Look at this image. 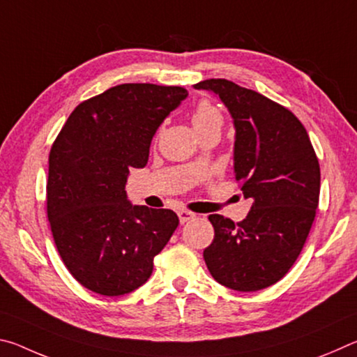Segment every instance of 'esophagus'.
Here are the masks:
<instances>
[{
    "instance_id": "esophagus-1",
    "label": "esophagus",
    "mask_w": 357,
    "mask_h": 357,
    "mask_svg": "<svg viewBox=\"0 0 357 357\" xmlns=\"http://www.w3.org/2000/svg\"><path fill=\"white\" fill-rule=\"evenodd\" d=\"M178 215H179V222H181V223H185V222H189V220L195 219V217H197V214L190 213V211H184V209L179 211Z\"/></svg>"
}]
</instances>
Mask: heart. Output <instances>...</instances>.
I'll use <instances>...</instances> for the list:
<instances>
[{
	"instance_id": "b5f03b06",
	"label": "heart",
	"mask_w": 357,
	"mask_h": 357,
	"mask_svg": "<svg viewBox=\"0 0 357 357\" xmlns=\"http://www.w3.org/2000/svg\"><path fill=\"white\" fill-rule=\"evenodd\" d=\"M222 124H223V116L220 110L214 104H211L209 100H202L192 113V126L193 129H195V132L211 129V128L222 129Z\"/></svg>"
}]
</instances>
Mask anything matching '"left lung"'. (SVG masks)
Listing matches in <instances>:
<instances>
[{
	"label": "left lung",
	"instance_id": "8db88e82",
	"mask_svg": "<svg viewBox=\"0 0 357 357\" xmlns=\"http://www.w3.org/2000/svg\"><path fill=\"white\" fill-rule=\"evenodd\" d=\"M214 93L233 118L234 178L252 208L239 223L211 214L214 241L203 252L211 275L236 291L279 282L299 257L319 198V164L288 108L225 78L193 84Z\"/></svg>",
	"mask_w": 357,
	"mask_h": 357
}]
</instances>
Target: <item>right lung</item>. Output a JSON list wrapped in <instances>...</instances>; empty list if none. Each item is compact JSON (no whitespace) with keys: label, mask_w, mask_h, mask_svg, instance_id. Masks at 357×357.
<instances>
[{"label":"right lung","mask_w":357,"mask_h":357,"mask_svg":"<svg viewBox=\"0 0 357 357\" xmlns=\"http://www.w3.org/2000/svg\"><path fill=\"white\" fill-rule=\"evenodd\" d=\"M189 93L124 83L82 102L48 157L47 215L69 273L84 288L121 296L153 274L179 219L128 200L130 168L148 164L151 140Z\"/></svg>","instance_id":"right-lung-1"}]
</instances>
